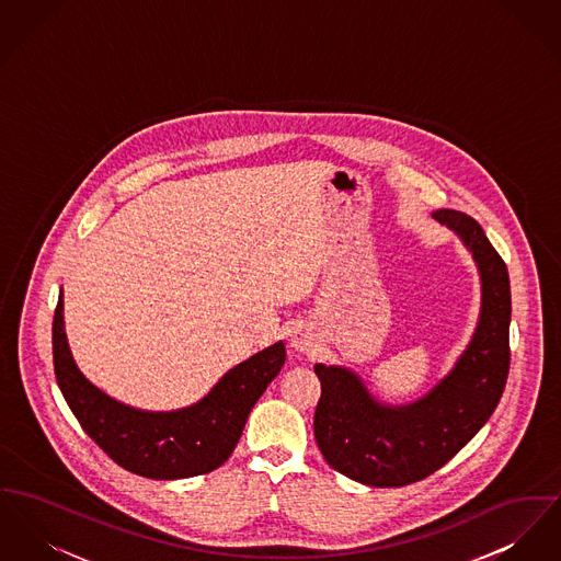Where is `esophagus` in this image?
Listing matches in <instances>:
<instances>
[{
  "label": "esophagus",
  "instance_id": "obj_1",
  "mask_svg": "<svg viewBox=\"0 0 561 561\" xmlns=\"http://www.w3.org/2000/svg\"><path fill=\"white\" fill-rule=\"evenodd\" d=\"M290 345L297 350V352H309V347L313 345L311 343V336L305 332V330H295L293 339H290Z\"/></svg>",
  "mask_w": 561,
  "mask_h": 561
}]
</instances>
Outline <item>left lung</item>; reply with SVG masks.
I'll use <instances>...</instances> for the list:
<instances>
[{
  "label": "left lung",
  "instance_id": "left-lung-1",
  "mask_svg": "<svg viewBox=\"0 0 561 561\" xmlns=\"http://www.w3.org/2000/svg\"><path fill=\"white\" fill-rule=\"evenodd\" d=\"M434 218L458 232L481 273V320L456 368L407 407L377 402L339 366L316 364L322 396L313 434L330 466L364 485L402 488L443 468L494 413L511 366V284L502 256L481 225L456 209Z\"/></svg>",
  "mask_w": 561,
  "mask_h": 561
}]
</instances>
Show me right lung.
Wrapping results in <instances>:
<instances>
[{"label":"right lung","instance_id":"1","mask_svg":"<svg viewBox=\"0 0 561 561\" xmlns=\"http://www.w3.org/2000/svg\"><path fill=\"white\" fill-rule=\"evenodd\" d=\"M53 363L71 413L101 449L129 472L171 481L211 472L229 460L252 407L286 363V347L275 343L237 364L188 409L137 411L103 394L78 370L67 347L59 297L53 318Z\"/></svg>","mask_w":561,"mask_h":561}]
</instances>
